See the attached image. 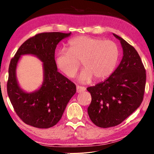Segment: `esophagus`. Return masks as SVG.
I'll return each mask as SVG.
<instances>
[{"label":"esophagus","mask_w":154,"mask_h":154,"mask_svg":"<svg viewBox=\"0 0 154 154\" xmlns=\"http://www.w3.org/2000/svg\"><path fill=\"white\" fill-rule=\"evenodd\" d=\"M86 90L85 87H81V86H77L76 87V92L77 93H82L83 91H85Z\"/></svg>","instance_id":"1"}]
</instances>
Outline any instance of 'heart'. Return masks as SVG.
I'll use <instances>...</instances> for the list:
<instances>
[{
	"label": "heart",
	"instance_id": "1",
	"mask_svg": "<svg viewBox=\"0 0 154 154\" xmlns=\"http://www.w3.org/2000/svg\"><path fill=\"white\" fill-rule=\"evenodd\" d=\"M119 58L118 46L112 40L80 36L69 42V50L62 48L56 58L58 68L69 79L77 75L80 62L85 69L79 75L82 83L108 77L114 71Z\"/></svg>",
	"mask_w": 154,
	"mask_h": 154
}]
</instances>
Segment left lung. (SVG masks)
<instances>
[{
    "instance_id": "left-lung-1",
    "label": "left lung",
    "mask_w": 154,
    "mask_h": 154,
    "mask_svg": "<svg viewBox=\"0 0 154 154\" xmlns=\"http://www.w3.org/2000/svg\"><path fill=\"white\" fill-rule=\"evenodd\" d=\"M113 34L122 45V61L108 79L87 88L92 97L88 114L101 128L117 126L133 114L142 103L146 82L145 69L135 48Z\"/></svg>"
}]
</instances>
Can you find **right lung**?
<instances>
[{
  "label": "right lung",
  "instance_id": "right-lung-1",
  "mask_svg": "<svg viewBox=\"0 0 154 154\" xmlns=\"http://www.w3.org/2000/svg\"><path fill=\"white\" fill-rule=\"evenodd\" d=\"M71 34L44 32L24 42L11 60L7 93L15 112L23 122L38 128L55 126L62 117L67 104L76 92L74 83L57 72L55 51L58 43ZM23 54L36 56L43 63L44 80L39 89L26 93L19 87L16 67Z\"/></svg>",
  "mask_w": 154,
  "mask_h": 154
}]
</instances>
